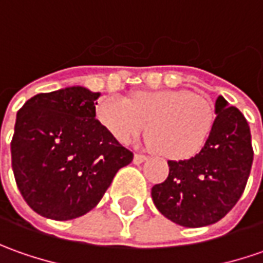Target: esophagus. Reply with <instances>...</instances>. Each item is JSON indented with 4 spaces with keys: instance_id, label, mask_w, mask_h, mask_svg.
<instances>
[{
    "instance_id": "34e87169",
    "label": "esophagus",
    "mask_w": 263,
    "mask_h": 263,
    "mask_svg": "<svg viewBox=\"0 0 263 263\" xmlns=\"http://www.w3.org/2000/svg\"><path fill=\"white\" fill-rule=\"evenodd\" d=\"M146 161V157L145 155H142V154H135V157H133V162L135 164H142V162H145Z\"/></svg>"
}]
</instances>
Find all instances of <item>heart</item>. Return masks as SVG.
I'll return each instance as SVG.
<instances>
[{
	"mask_svg": "<svg viewBox=\"0 0 263 263\" xmlns=\"http://www.w3.org/2000/svg\"><path fill=\"white\" fill-rule=\"evenodd\" d=\"M101 124L121 143L146 133L161 157L174 161L197 155L215 124V111L206 99L187 90H145L130 101L105 96L96 106Z\"/></svg>",
	"mask_w": 263,
	"mask_h": 263,
	"instance_id": "1",
	"label": "heart"
}]
</instances>
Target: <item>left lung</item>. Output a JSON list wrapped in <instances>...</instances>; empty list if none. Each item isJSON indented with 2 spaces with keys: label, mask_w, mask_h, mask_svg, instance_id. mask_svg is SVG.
Masks as SVG:
<instances>
[{
  "label": "left lung",
  "mask_w": 263,
  "mask_h": 263,
  "mask_svg": "<svg viewBox=\"0 0 263 263\" xmlns=\"http://www.w3.org/2000/svg\"><path fill=\"white\" fill-rule=\"evenodd\" d=\"M215 124L203 149L184 161H168L167 180L152 187L158 211L178 226L197 228L224 218L245 192L253 162L250 127L219 96Z\"/></svg>",
  "instance_id": "8db88e82"
}]
</instances>
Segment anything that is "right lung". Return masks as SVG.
<instances>
[{"label": "right lung", "mask_w": 263, "mask_h": 263, "mask_svg": "<svg viewBox=\"0 0 263 263\" xmlns=\"http://www.w3.org/2000/svg\"><path fill=\"white\" fill-rule=\"evenodd\" d=\"M99 92L82 86L30 98L17 112L11 165L26 203L67 221L99 203L133 152L96 120Z\"/></svg>", "instance_id": "1"}]
</instances>
